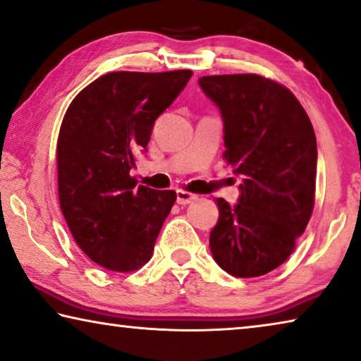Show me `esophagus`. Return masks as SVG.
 I'll list each match as a JSON object with an SVG mask.
<instances>
[{
  "label": "esophagus",
  "instance_id": "esophagus-1",
  "mask_svg": "<svg viewBox=\"0 0 361 361\" xmlns=\"http://www.w3.org/2000/svg\"><path fill=\"white\" fill-rule=\"evenodd\" d=\"M196 199H197V196L191 195V192H186V191H181V190L176 191V204H180V206H186V204L195 202Z\"/></svg>",
  "mask_w": 361,
  "mask_h": 361
}]
</instances>
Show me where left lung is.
Listing matches in <instances>:
<instances>
[{
  "mask_svg": "<svg viewBox=\"0 0 361 361\" xmlns=\"http://www.w3.org/2000/svg\"><path fill=\"white\" fill-rule=\"evenodd\" d=\"M220 110L224 157L241 178L240 197H217L209 246L235 277H259L295 250L314 206L318 147L308 115L283 85L257 74L197 80Z\"/></svg>",
  "mask_w": 361,
  "mask_h": 361,
  "instance_id": "1",
  "label": "left lung"
}]
</instances>
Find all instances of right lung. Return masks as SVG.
<instances>
[{"mask_svg":"<svg viewBox=\"0 0 361 361\" xmlns=\"http://www.w3.org/2000/svg\"><path fill=\"white\" fill-rule=\"evenodd\" d=\"M191 78L170 73H109L71 102L58 136L61 212L79 248L97 264L136 271L176 201L175 191L136 188L129 171L147 152L154 123Z\"/></svg>","mask_w":361,"mask_h":361,"instance_id":"right-lung-1","label":"right lung"}]
</instances>
